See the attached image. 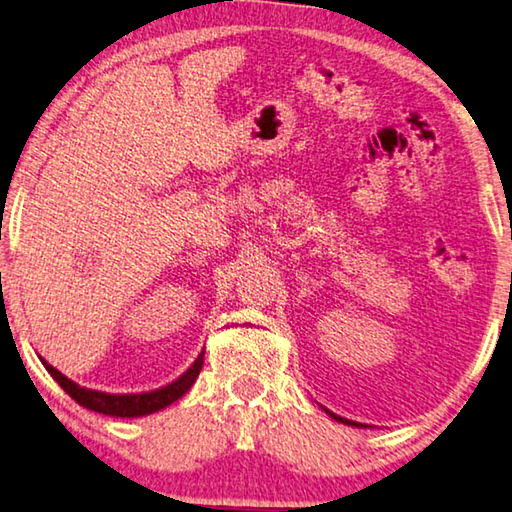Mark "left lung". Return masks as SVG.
Segmentation results:
<instances>
[{"instance_id": "8db88e82", "label": "left lung", "mask_w": 512, "mask_h": 512, "mask_svg": "<svg viewBox=\"0 0 512 512\" xmlns=\"http://www.w3.org/2000/svg\"><path fill=\"white\" fill-rule=\"evenodd\" d=\"M328 415L332 417V419H337V421H344L342 417H337V415H332V412H328ZM344 424H351V421H344ZM355 426H358V424H355Z\"/></svg>"}]
</instances>
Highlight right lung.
I'll return each instance as SVG.
<instances>
[{"label": "right lung", "mask_w": 512, "mask_h": 512, "mask_svg": "<svg viewBox=\"0 0 512 512\" xmlns=\"http://www.w3.org/2000/svg\"><path fill=\"white\" fill-rule=\"evenodd\" d=\"M202 351L198 355V360L186 369L175 383H170L166 387L152 389V392H143V394H107V392H95V389H86L79 387L77 383H72L70 378L63 376L61 371H56L52 364H45V369L52 373V378L63 387V392L70 394L79 405H84L88 410L102 412V415H111V417H143V415H152L161 408H166L173 401L180 399L182 394L189 392V387L196 383L198 373L202 369Z\"/></svg>", "instance_id": "add662e5"}]
</instances>
